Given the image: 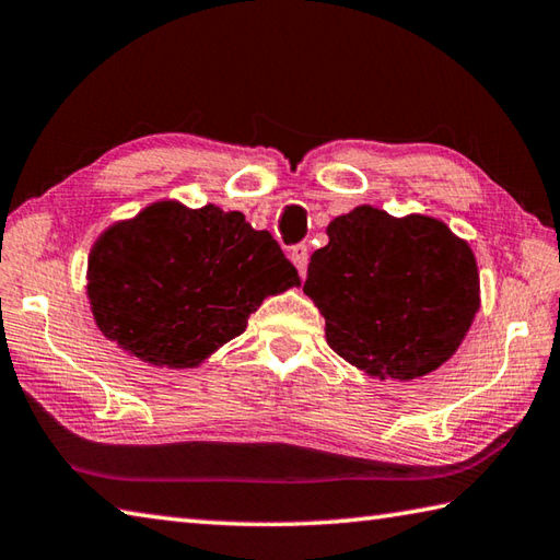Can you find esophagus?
I'll list each match as a JSON object with an SVG mask.
<instances>
[{"label":"esophagus","mask_w":560,"mask_h":560,"mask_svg":"<svg viewBox=\"0 0 560 560\" xmlns=\"http://www.w3.org/2000/svg\"><path fill=\"white\" fill-rule=\"evenodd\" d=\"M289 257H291L293 264H296V269L303 277V273H306V267H308V245H293L289 249Z\"/></svg>","instance_id":"obj_1"}]
</instances>
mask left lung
<instances>
[{
    "instance_id": "8db88e82",
    "label": "left lung",
    "mask_w": 560,
    "mask_h": 560,
    "mask_svg": "<svg viewBox=\"0 0 560 560\" xmlns=\"http://www.w3.org/2000/svg\"><path fill=\"white\" fill-rule=\"evenodd\" d=\"M303 291L325 318L330 348L370 377L409 382L439 370L480 308L467 242L441 220L392 218L372 206L328 225Z\"/></svg>"
}]
</instances>
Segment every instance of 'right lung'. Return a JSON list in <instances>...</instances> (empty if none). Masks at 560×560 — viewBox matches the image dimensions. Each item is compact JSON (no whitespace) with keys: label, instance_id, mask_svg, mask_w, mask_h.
<instances>
[{"label":"right lung","instance_id":"obj_1","mask_svg":"<svg viewBox=\"0 0 560 560\" xmlns=\"http://www.w3.org/2000/svg\"><path fill=\"white\" fill-rule=\"evenodd\" d=\"M299 271L267 230L218 206L188 210L161 200L95 242L88 296L97 328L159 368H196L245 332Z\"/></svg>","mask_w":560,"mask_h":560}]
</instances>
